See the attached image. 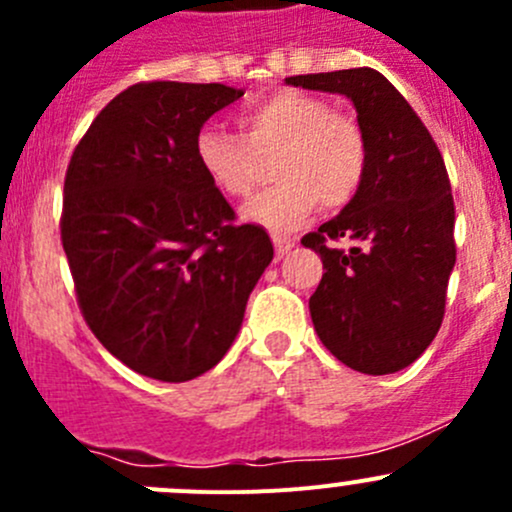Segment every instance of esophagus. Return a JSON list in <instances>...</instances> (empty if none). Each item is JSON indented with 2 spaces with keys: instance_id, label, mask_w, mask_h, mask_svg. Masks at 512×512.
Listing matches in <instances>:
<instances>
[{
  "instance_id": "1",
  "label": "esophagus",
  "mask_w": 512,
  "mask_h": 512,
  "mask_svg": "<svg viewBox=\"0 0 512 512\" xmlns=\"http://www.w3.org/2000/svg\"><path fill=\"white\" fill-rule=\"evenodd\" d=\"M272 242H275V252H277V255H287V252L292 250V247H294V240H292V237L275 235V237H272Z\"/></svg>"
}]
</instances>
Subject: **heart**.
<instances>
[{"label":"heart","instance_id":"1","mask_svg":"<svg viewBox=\"0 0 512 512\" xmlns=\"http://www.w3.org/2000/svg\"><path fill=\"white\" fill-rule=\"evenodd\" d=\"M242 136L203 128L195 138L200 170L225 198H250L272 159L275 188L257 195L242 215L275 232L297 230L319 203L349 205L369 168V143L354 116L302 91L277 94L240 113Z\"/></svg>","mask_w":512,"mask_h":512}]
</instances>
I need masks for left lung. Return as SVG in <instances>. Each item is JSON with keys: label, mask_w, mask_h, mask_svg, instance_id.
<instances>
[{"label": "left lung", "mask_w": 512, "mask_h": 512, "mask_svg": "<svg viewBox=\"0 0 512 512\" xmlns=\"http://www.w3.org/2000/svg\"><path fill=\"white\" fill-rule=\"evenodd\" d=\"M285 81L352 98L369 143L356 198L302 237L327 270L309 297L314 329L349 369L394 374L426 352L446 312L456 265L446 163L409 101L379 71L364 66Z\"/></svg>", "instance_id": "1"}]
</instances>
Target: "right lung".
<instances>
[{"instance_id":"add662e5","label":"right lung","mask_w":512,"mask_h":512,"mask_svg":"<svg viewBox=\"0 0 512 512\" xmlns=\"http://www.w3.org/2000/svg\"><path fill=\"white\" fill-rule=\"evenodd\" d=\"M245 91L143 81L121 91L74 148L61 242L91 332L128 369L190 381L223 359L272 262L260 225L200 170L195 138Z\"/></svg>"}]
</instances>
